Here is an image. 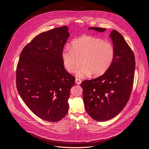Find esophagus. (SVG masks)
Returning a JSON list of instances; mask_svg holds the SVG:
<instances>
[{"instance_id": "34e87169", "label": "esophagus", "mask_w": 149, "mask_h": 149, "mask_svg": "<svg viewBox=\"0 0 149 149\" xmlns=\"http://www.w3.org/2000/svg\"><path fill=\"white\" fill-rule=\"evenodd\" d=\"M75 82L77 84H80L81 83V80L78 79V78H76L75 79Z\"/></svg>"}]
</instances>
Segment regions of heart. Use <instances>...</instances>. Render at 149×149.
<instances>
[{
  "label": "heart",
  "mask_w": 149,
  "mask_h": 149,
  "mask_svg": "<svg viewBox=\"0 0 149 149\" xmlns=\"http://www.w3.org/2000/svg\"><path fill=\"white\" fill-rule=\"evenodd\" d=\"M115 57L113 46L109 42L91 36L82 37L74 41L71 48H65L61 53L63 64L70 73L78 71L77 76L85 78L104 74L112 65Z\"/></svg>",
  "instance_id": "heart-1"
}]
</instances>
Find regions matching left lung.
Wrapping results in <instances>:
<instances>
[{"label": "left lung", "instance_id": "left-lung-1", "mask_svg": "<svg viewBox=\"0 0 149 149\" xmlns=\"http://www.w3.org/2000/svg\"><path fill=\"white\" fill-rule=\"evenodd\" d=\"M88 29L104 32L106 29ZM115 57L109 68L101 77L81 82L83 100L87 113L93 119L104 122L117 116L126 105L132 90L135 70L133 51L116 30L109 35Z\"/></svg>", "mask_w": 149, "mask_h": 149}]
</instances>
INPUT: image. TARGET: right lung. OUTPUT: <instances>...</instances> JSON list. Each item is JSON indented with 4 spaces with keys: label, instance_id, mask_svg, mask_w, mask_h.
Masks as SVG:
<instances>
[{
    "label": "right lung",
    "instance_id": "1",
    "mask_svg": "<svg viewBox=\"0 0 149 149\" xmlns=\"http://www.w3.org/2000/svg\"><path fill=\"white\" fill-rule=\"evenodd\" d=\"M70 36L66 26L41 33L27 44L16 68V87L22 100L38 117L61 120L67 114L75 77L64 68L61 53Z\"/></svg>",
    "mask_w": 149,
    "mask_h": 149
}]
</instances>
